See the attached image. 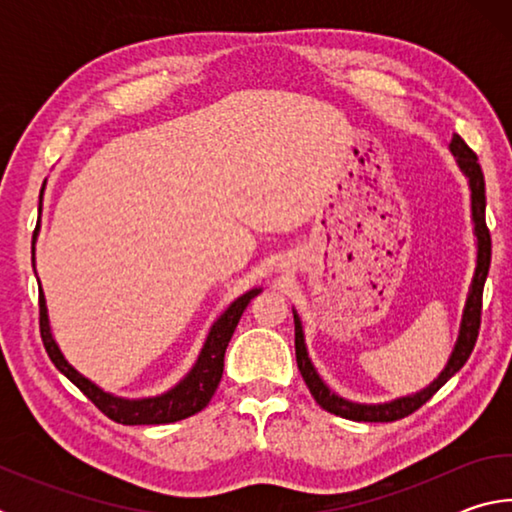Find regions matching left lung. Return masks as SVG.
<instances>
[{
	"label": "left lung",
	"instance_id": "1",
	"mask_svg": "<svg viewBox=\"0 0 512 512\" xmlns=\"http://www.w3.org/2000/svg\"><path fill=\"white\" fill-rule=\"evenodd\" d=\"M449 149H452L458 167H461L467 180H470L474 235H476V246H479V250H476V271L472 277L470 293H467V300H465L458 339L452 350V357H449L447 366L443 372H440L438 379H433L431 384L420 393L406 395V397H400V400H393L386 404H354V402L343 400V397H339L334 391H329L325 381L318 377L316 368L311 366V359L305 345V334H302V323L298 314H293V323H296V361H298L300 375L305 379L309 393L314 395V400L320 404V409L339 415V418L354 420V422H393V420L406 418V415L418 411L422 404H427L431 397L436 395L440 388H443L447 381L465 366V361L470 359V354L474 350L476 336H479V327H481L483 284H485V277H488L490 257H492L490 230L488 225H485V180H483L479 158H476V153L465 144L461 135L452 137Z\"/></svg>",
	"mask_w": 512,
	"mask_h": 512
}]
</instances>
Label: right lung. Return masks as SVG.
<instances>
[{
	"label": "right lung",
	"mask_w": 512,
	"mask_h": 512,
	"mask_svg": "<svg viewBox=\"0 0 512 512\" xmlns=\"http://www.w3.org/2000/svg\"><path fill=\"white\" fill-rule=\"evenodd\" d=\"M38 235L33 232V239ZM262 289H250L244 296L237 298L232 305L223 311L221 318L212 325L210 334H207L205 345L194 368L187 372V377L180 381L178 386H173L171 391L158 397H144V400H124V397H115L106 391H101L97 384H92L90 379H85L81 372H76L69 363L65 361L63 352L58 350V345L51 336L49 329V318H47V307H45V296H42L40 289V336L42 343H45V350L49 359L54 361V366L63 372V375L72 381L76 388H81L83 395L97 406L101 413H106L110 420L119 424H169L185 420L189 415L203 411L207 404H210L212 395L219 386L221 375H223V357L225 348L235 334V327L239 323L241 314L248 307V302L253 300Z\"/></svg>",
	"instance_id": "1"
}]
</instances>
